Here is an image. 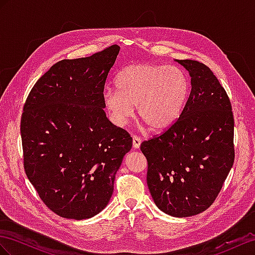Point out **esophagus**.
Instances as JSON below:
<instances>
[{
	"mask_svg": "<svg viewBox=\"0 0 255 255\" xmlns=\"http://www.w3.org/2000/svg\"><path fill=\"white\" fill-rule=\"evenodd\" d=\"M141 142H142V140L139 138V136H136V135L132 136V145L134 148H140Z\"/></svg>",
	"mask_w": 255,
	"mask_h": 255,
	"instance_id": "obj_1",
	"label": "esophagus"
}]
</instances>
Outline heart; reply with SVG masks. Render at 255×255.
Segmentation results:
<instances>
[{"instance_id": "obj_1", "label": "heart", "mask_w": 255, "mask_h": 255, "mask_svg": "<svg viewBox=\"0 0 255 255\" xmlns=\"http://www.w3.org/2000/svg\"><path fill=\"white\" fill-rule=\"evenodd\" d=\"M117 89H106L103 104L116 125L138 116L153 131H164L179 120L190 96L185 72L173 65L134 63L116 77Z\"/></svg>"}]
</instances>
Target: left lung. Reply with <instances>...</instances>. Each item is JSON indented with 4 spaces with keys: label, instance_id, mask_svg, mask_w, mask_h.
<instances>
[{
    "label": "left lung",
    "instance_id": "obj_1",
    "mask_svg": "<svg viewBox=\"0 0 255 255\" xmlns=\"http://www.w3.org/2000/svg\"><path fill=\"white\" fill-rule=\"evenodd\" d=\"M191 76L192 90L179 120L157 138L144 141L147 186L162 212L196 215L212 205L234 164L231 101L204 63L178 60Z\"/></svg>",
    "mask_w": 255,
    "mask_h": 255
}]
</instances>
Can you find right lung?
Instances as JSON below:
<instances>
[{
  "label": "right lung",
  "mask_w": 255,
  "mask_h": 255,
  "mask_svg": "<svg viewBox=\"0 0 255 255\" xmlns=\"http://www.w3.org/2000/svg\"><path fill=\"white\" fill-rule=\"evenodd\" d=\"M120 53H100L54 64L30 91L21 117L24 170L51 211L93 218L109 204L115 174L132 146L111 123L103 89Z\"/></svg>",
  "instance_id": "right-lung-1"
}]
</instances>
